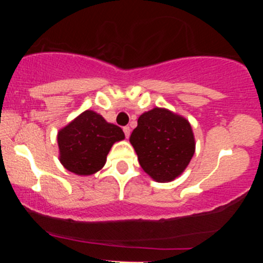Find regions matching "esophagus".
<instances>
[{
    "label": "esophagus",
    "mask_w": 263,
    "mask_h": 263,
    "mask_svg": "<svg viewBox=\"0 0 263 263\" xmlns=\"http://www.w3.org/2000/svg\"><path fill=\"white\" fill-rule=\"evenodd\" d=\"M123 134H125L126 138L129 137V134H131V128L128 127V126H126V127H123Z\"/></svg>",
    "instance_id": "34e87169"
}]
</instances>
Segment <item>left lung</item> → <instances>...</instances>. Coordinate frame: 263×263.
I'll use <instances>...</instances> for the list:
<instances>
[{"label": "left lung", "mask_w": 263, "mask_h": 263, "mask_svg": "<svg viewBox=\"0 0 263 263\" xmlns=\"http://www.w3.org/2000/svg\"><path fill=\"white\" fill-rule=\"evenodd\" d=\"M129 142L143 171L161 183L180 176L195 151L190 123L159 107L141 115Z\"/></svg>", "instance_id": "8db88e82"}]
</instances>
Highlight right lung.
I'll list each match as a JSON object with an SVG mask.
<instances>
[{
    "label": "right lung",
    "mask_w": 263,
    "mask_h": 263,
    "mask_svg": "<svg viewBox=\"0 0 263 263\" xmlns=\"http://www.w3.org/2000/svg\"><path fill=\"white\" fill-rule=\"evenodd\" d=\"M123 138L121 127L86 110L59 131L60 162L75 174L90 176L104 167L112 144Z\"/></svg>",
    "instance_id": "add662e5"
}]
</instances>
